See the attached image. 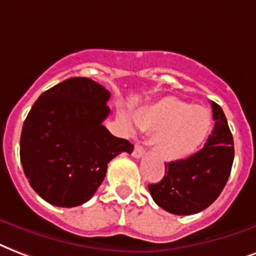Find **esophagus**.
Wrapping results in <instances>:
<instances>
[{
	"label": "esophagus",
	"instance_id": "esophagus-1",
	"mask_svg": "<svg viewBox=\"0 0 256 256\" xmlns=\"http://www.w3.org/2000/svg\"><path fill=\"white\" fill-rule=\"evenodd\" d=\"M134 158H142L144 155V148L140 146V144H135V148H134V152H132Z\"/></svg>",
	"mask_w": 256,
	"mask_h": 256
}]
</instances>
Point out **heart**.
<instances>
[{
    "instance_id": "b5f03b06",
    "label": "heart",
    "mask_w": 256,
    "mask_h": 256,
    "mask_svg": "<svg viewBox=\"0 0 256 256\" xmlns=\"http://www.w3.org/2000/svg\"><path fill=\"white\" fill-rule=\"evenodd\" d=\"M142 130L152 132V146L164 160L193 155L210 130V114L202 106L164 97L140 108L134 114Z\"/></svg>"
}]
</instances>
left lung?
<instances>
[{"label":"left lung","mask_w":256,"mask_h":256,"mask_svg":"<svg viewBox=\"0 0 256 256\" xmlns=\"http://www.w3.org/2000/svg\"><path fill=\"white\" fill-rule=\"evenodd\" d=\"M213 126L206 143L192 156L164 163L160 182L148 185L154 201L172 214H194L212 205L230 178L235 150L226 114L212 102Z\"/></svg>","instance_id":"obj_1"}]
</instances>
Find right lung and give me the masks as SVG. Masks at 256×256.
Returning a JSON list of instances; mask_svg holds the SVG:
<instances>
[{"instance_id":"right-lung-1","label":"right lung","mask_w":256,"mask_h":256,"mask_svg":"<svg viewBox=\"0 0 256 256\" xmlns=\"http://www.w3.org/2000/svg\"><path fill=\"white\" fill-rule=\"evenodd\" d=\"M110 97L90 78H68L40 96L28 113L20 159L32 189L55 206L89 201L102 184L108 163L134 144L102 126Z\"/></svg>"}]
</instances>
